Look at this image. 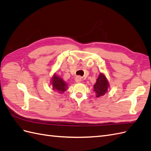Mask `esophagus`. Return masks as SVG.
Wrapping results in <instances>:
<instances>
[{
    "label": "esophagus",
    "mask_w": 151,
    "mask_h": 151,
    "mask_svg": "<svg viewBox=\"0 0 151 151\" xmlns=\"http://www.w3.org/2000/svg\"><path fill=\"white\" fill-rule=\"evenodd\" d=\"M75 80H76V83H81V82L82 81V78H81V77H80V76H77L76 77Z\"/></svg>",
    "instance_id": "obj_1"
}]
</instances>
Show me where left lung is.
<instances>
[{"label":"left lung","mask_w":151,"mask_h":151,"mask_svg":"<svg viewBox=\"0 0 151 151\" xmlns=\"http://www.w3.org/2000/svg\"><path fill=\"white\" fill-rule=\"evenodd\" d=\"M93 88V91L96 93V97L97 98L103 96L108 92L109 84L106 76L103 73H100Z\"/></svg>","instance_id":"obj_1"}]
</instances>
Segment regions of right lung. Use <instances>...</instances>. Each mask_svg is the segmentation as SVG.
Instances as JSON below:
<instances>
[{
	"label": "right lung",
	"mask_w": 151,
	"mask_h": 151,
	"mask_svg": "<svg viewBox=\"0 0 151 151\" xmlns=\"http://www.w3.org/2000/svg\"><path fill=\"white\" fill-rule=\"evenodd\" d=\"M50 84L52 86L53 89L59 94L63 93L68 88L66 82L56 74H54L52 77Z\"/></svg>",
	"instance_id": "1"
}]
</instances>
